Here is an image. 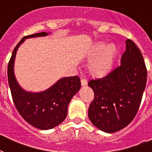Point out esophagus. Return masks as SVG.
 Returning a JSON list of instances; mask_svg holds the SVG:
<instances>
[{
    "label": "esophagus",
    "instance_id": "34e87169",
    "mask_svg": "<svg viewBox=\"0 0 152 152\" xmlns=\"http://www.w3.org/2000/svg\"><path fill=\"white\" fill-rule=\"evenodd\" d=\"M88 84V81L86 80L85 79H81V85L86 86Z\"/></svg>",
    "mask_w": 152,
    "mask_h": 152
}]
</instances>
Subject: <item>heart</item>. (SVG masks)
Wrapping results in <instances>:
<instances>
[{"label": "heart", "mask_w": 152, "mask_h": 152, "mask_svg": "<svg viewBox=\"0 0 152 152\" xmlns=\"http://www.w3.org/2000/svg\"><path fill=\"white\" fill-rule=\"evenodd\" d=\"M118 53V46L115 44L106 45L105 42H96L88 54V57L92 58L88 65L91 76L95 78L106 76L113 68Z\"/></svg>", "instance_id": "heart-1"}]
</instances>
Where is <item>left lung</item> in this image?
I'll list each match as a JSON object with an SVG mask.
<instances>
[{
  "mask_svg": "<svg viewBox=\"0 0 152 152\" xmlns=\"http://www.w3.org/2000/svg\"><path fill=\"white\" fill-rule=\"evenodd\" d=\"M121 59V65L107 76L91 80L95 98L88 109L93 125L107 133L118 132L137 114L146 87L147 69L139 48L130 39Z\"/></svg>",
  "mask_w": 152,
  "mask_h": 152,
  "instance_id": "1",
  "label": "left lung"
}]
</instances>
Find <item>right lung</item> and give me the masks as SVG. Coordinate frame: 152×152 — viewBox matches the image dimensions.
Returning <instances> with one entry per match:
<instances>
[{"label": "right lung", "instance_id": "1", "mask_svg": "<svg viewBox=\"0 0 152 152\" xmlns=\"http://www.w3.org/2000/svg\"><path fill=\"white\" fill-rule=\"evenodd\" d=\"M49 34L50 33L41 32L23 38L14 49L8 66V84L18 112L30 125L42 130L51 129L64 121L69 102L81 87L77 76L61 78L50 88L39 92L27 91L17 82L14 64L20 45L27 39L44 37Z\"/></svg>", "mask_w": 152, "mask_h": 152}]
</instances>
